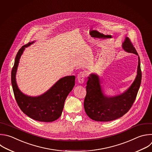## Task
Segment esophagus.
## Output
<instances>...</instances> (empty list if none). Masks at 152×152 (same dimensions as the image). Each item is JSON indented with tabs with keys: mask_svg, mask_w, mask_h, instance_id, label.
Wrapping results in <instances>:
<instances>
[{
	"mask_svg": "<svg viewBox=\"0 0 152 152\" xmlns=\"http://www.w3.org/2000/svg\"><path fill=\"white\" fill-rule=\"evenodd\" d=\"M86 77V74L84 72H80L77 75V81L79 83H83Z\"/></svg>",
	"mask_w": 152,
	"mask_h": 152,
	"instance_id": "1",
	"label": "esophagus"
}]
</instances>
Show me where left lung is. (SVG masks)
<instances>
[{"label": "left lung", "instance_id": "obj_1", "mask_svg": "<svg viewBox=\"0 0 152 152\" xmlns=\"http://www.w3.org/2000/svg\"><path fill=\"white\" fill-rule=\"evenodd\" d=\"M122 48L128 53L138 56L129 39L125 37ZM137 76L130 87L124 93L114 96L107 95L103 90L102 82L95 73L88 77L86 95L84 100V109L86 115L92 120L108 122L124 116L130 109L136 98L141 81L140 60L138 56Z\"/></svg>", "mask_w": 152, "mask_h": 152}]
</instances>
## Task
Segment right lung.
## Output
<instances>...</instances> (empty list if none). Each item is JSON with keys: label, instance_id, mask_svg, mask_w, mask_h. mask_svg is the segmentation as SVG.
Instances as JSON below:
<instances>
[{"label": "right lung", "instance_id": "add662e5", "mask_svg": "<svg viewBox=\"0 0 152 152\" xmlns=\"http://www.w3.org/2000/svg\"><path fill=\"white\" fill-rule=\"evenodd\" d=\"M29 42L20 49L16 56L11 72V83L16 102L22 112L30 118L45 122H53L61 115L65 100L75 85V76L61 78L43 94L33 96L23 93L16 81V74L20 59L26 48L33 44Z\"/></svg>", "mask_w": 152, "mask_h": 152}]
</instances>
